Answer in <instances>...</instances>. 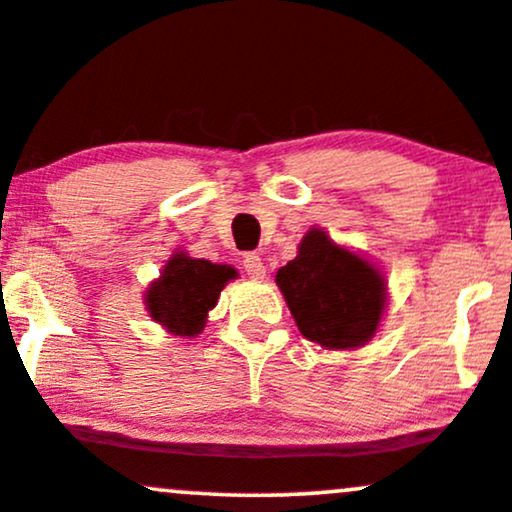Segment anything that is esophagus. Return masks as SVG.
I'll use <instances>...</instances> for the list:
<instances>
[{
	"instance_id": "1",
	"label": "esophagus",
	"mask_w": 512,
	"mask_h": 512,
	"mask_svg": "<svg viewBox=\"0 0 512 512\" xmlns=\"http://www.w3.org/2000/svg\"><path fill=\"white\" fill-rule=\"evenodd\" d=\"M244 270L251 280H263L266 278V266H263L261 256L256 254H246L244 256Z\"/></svg>"
}]
</instances>
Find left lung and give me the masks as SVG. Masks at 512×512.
I'll return each instance as SVG.
<instances>
[{
  "label": "left lung",
  "instance_id": "1",
  "mask_svg": "<svg viewBox=\"0 0 512 512\" xmlns=\"http://www.w3.org/2000/svg\"><path fill=\"white\" fill-rule=\"evenodd\" d=\"M282 297L306 340L326 350H359L374 340L388 306L383 270L364 254L311 227L297 256L275 273Z\"/></svg>",
  "mask_w": 512,
  "mask_h": 512
}]
</instances>
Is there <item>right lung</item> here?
Instances as JSON below:
<instances>
[{"mask_svg": "<svg viewBox=\"0 0 512 512\" xmlns=\"http://www.w3.org/2000/svg\"><path fill=\"white\" fill-rule=\"evenodd\" d=\"M237 275V268L227 263L191 258L186 251L177 249L162 268L160 278L146 287L143 304L148 316L167 333L196 338L206 328L208 314L218 304L220 292Z\"/></svg>", "mask_w": 512, "mask_h": 512, "instance_id": "obj_1", "label": "right lung"}]
</instances>
